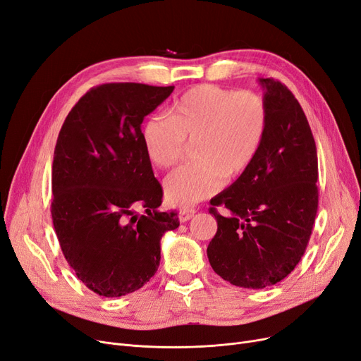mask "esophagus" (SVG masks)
Returning a JSON list of instances; mask_svg holds the SVG:
<instances>
[{
    "instance_id": "1",
    "label": "esophagus",
    "mask_w": 361,
    "mask_h": 361,
    "mask_svg": "<svg viewBox=\"0 0 361 361\" xmlns=\"http://www.w3.org/2000/svg\"><path fill=\"white\" fill-rule=\"evenodd\" d=\"M195 209H192V207H186V209H182L180 212H179V221L180 222H186V221H190L192 216L195 214Z\"/></svg>"
}]
</instances>
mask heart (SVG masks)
Here are the masks:
<instances>
[{
    "label": "heart",
    "instance_id": "b5f03b06",
    "mask_svg": "<svg viewBox=\"0 0 361 361\" xmlns=\"http://www.w3.org/2000/svg\"><path fill=\"white\" fill-rule=\"evenodd\" d=\"M167 117L147 120L142 142L151 163L167 169L179 161L185 140H194L197 161L180 166L164 179V197L176 207L216 194L225 176H241L255 161L269 124V111L261 94L213 84L183 93L173 102Z\"/></svg>",
    "mask_w": 361,
    "mask_h": 361
}]
</instances>
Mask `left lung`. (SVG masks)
<instances>
[{"mask_svg": "<svg viewBox=\"0 0 361 361\" xmlns=\"http://www.w3.org/2000/svg\"><path fill=\"white\" fill-rule=\"evenodd\" d=\"M268 132L252 166L210 200L218 231L207 247L213 271L244 289L286 279L304 256L319 207V163L308 120L280 81L259 78ZM222 205L225 215L215 210Z\"/></svg>", "mask_w": 361, "mask_h": 361, "instance_id": "left-lung-1", "label": "left lung"}]
</instances>
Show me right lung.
<instances>
[{
	"label": "right lung",
	"mask_w": 361,
	"mask_h": 361,
	"mask_svg": "<svg viewBox=\"0 0 361 361\" xmlns=\"http://www.w3.org/2000/svg\"><path fill=\"white\" fill-rule=\"evenodd\" d=\"M173 85L102 84L71 109L56 142L51 218L69 267L94 293L118 298L160 267L161 237L176 212H161L163 190L143 148V118ZM136 208L146 213L137 215Z\"/></svg>",
	"instance_id": "obj_1"
}]
</instances>
